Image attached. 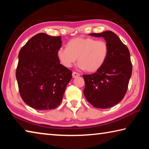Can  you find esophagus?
<instances>
[{
  "label": "esophagus",
  "instance_id": "1",
  "mask_svg": "<svg viewBox=\"0 0 149 149\" xmlns=\"http://www.w3.org/2000/svg\"><path fill=\"white\" fill-rule=\"evenodd\" d=\"M80 75V74H79V73H77V72H74L72 73V76H73V77H77V76H79Z\"/></svg>",
  "mask_w": 149,
  "mask_h": 149
}]
</instances>
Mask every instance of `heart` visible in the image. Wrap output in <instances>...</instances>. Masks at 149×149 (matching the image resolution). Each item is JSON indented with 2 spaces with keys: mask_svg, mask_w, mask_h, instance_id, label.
I'll return each mask as SVG.
<instances>
[{
  "mask_svg": "<svg viewBox=\"0 0 149 149\" xmlns=\"http://www.w3.org/2000/svg\"><path fill=\"white\" fill-rule=\"evenodd\" d=\"M109 53V47L104 40L89 37H77L68 42V47H60L56 54L64 66L70 68L79 60L77 66L88 72L97 71L104 64Z\"/></svg>",
  "mask_w": 149,
  "mask_h": 149,
  "instance_id": "b5f03b06",
  "label": "heart"
}]
</instances>
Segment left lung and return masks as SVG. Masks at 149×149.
I'll use <instances>...</instances> for the list:
<instances>
[{
  "label": "left lung",
  "instance_id": "obj_1",
  "mask_svg": "<svg viewBox=\"0 0 149 149\" xmlns=\"http://www.w3.org/2000/svg\"><path fill=\"white\" fill-rule=\"evenodd\" d=\"M89 35L103 37L109 47V53L99 70L93 74L83 75L85 84L84 95L95 108L112 107L123 99L132 76L129 49L112 31Z\"/></svg>",
  "mask_w": 149,
  "mask_h": 149
}]
</instances>
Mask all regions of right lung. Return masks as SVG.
<instances>
[{
    "label": "right lung",
    "instance_id": "obj_1",
    "mask_svg": "<svg viewBox=\"0 0 149 149\" xmlns=\"http://www.w3.org/2000/svg\"><path fill=\"white\" fill-rule=\"evenodd\" d=\"M61 37L40 33L19 50L16 77L22 100L39 110H52L61 103L72 72L60 63L57 50Z\"/></svg>",
    "mask_w": 149,
    "mask_h": 149
}]
</instances>
